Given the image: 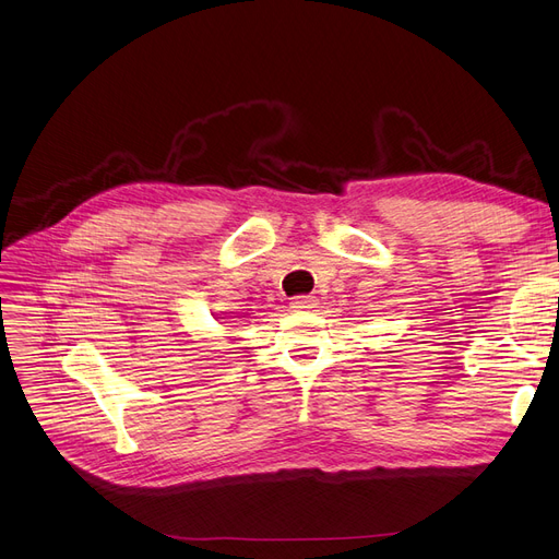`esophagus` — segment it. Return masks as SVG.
Instances as JSON below:
<instances>
[{
    "instance_id": "1",
    "label": "esophagus",
    "mask_w": 559,
    "mask_h": 559,
    "mask_svg": "<svg viewBox=\"0 0 559 559\" xmlns=\"http://www.w3.org/2000/svg\"><path fill=\"white\" fill-rule=\"evenodd\" d=\"M317 302H319L317 296H296V298H292L289 308L292 310H310V308H317Z\"/></svg>"
}]
</instances>
